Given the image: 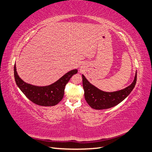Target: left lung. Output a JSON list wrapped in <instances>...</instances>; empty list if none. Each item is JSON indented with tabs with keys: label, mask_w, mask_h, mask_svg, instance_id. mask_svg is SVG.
I'll list each match as a JSON object with an SVG mask.
<instances>
[{
	"label": "left lung",
	"mask_w": 152,
	"mask_h": 152,
	"mask_svg": "<svg viewBox=\"0 0 152 152\" xmlns=\"http://www.w3.org/2000/svg\"><path fill=\"white\" fill-rule=\"evenodd\" d=\"M83 86L85 97L88 104L96 110L107 109L117 105L129 95L137 82V72L133 83L126 88L116 92H107L101 90L94 86L82 75Z\"/></svg>",
	"instance_id": "1"
}]
</instances>
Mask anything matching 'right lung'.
Here are the masks:
<instances>
[{
    "label": "right lung",
    "mask_w": 152,
    "mask_h": 152,
    "mask_svg": "<svg viewBox=\"0 0 152 152\" xmlns=\"http://www.w3.org/2000/svg\"><path fill=\"white\" fill-rule=\"evenodd\" d=\"M77 72L78 70L77 69L71 70L51 85L38 86L23 81L17 72L15 64L14 65V77L16 85L29 100L36 104L44 107L56 105L62 99L66 84Z\"/></svg>",
    "instance_id": "right-lung-1"
}]
</instances>
